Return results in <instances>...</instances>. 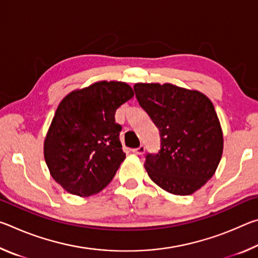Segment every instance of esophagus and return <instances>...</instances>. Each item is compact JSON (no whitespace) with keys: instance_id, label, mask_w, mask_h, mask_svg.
I'll return each instance as SVG.
<instances>
[{"instance_id":"34e87169","label":"esophagus","mask_w":258,"mask_h":258,"mask_svg":"<svg viewBox=\"0 0 258 258\" xmlns=\"http://www.w3.org/2000/svg\"><path fill=\"white\" fill-rule=\"evenodd\" d=\"M145 150H146L145 147L140 146L139 148H135V149H133L132 152H133V154H135V155H138V156H141V155L145 154Z\"/></svg>"}]
</instances>
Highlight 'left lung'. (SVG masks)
<instances>
[{"mask_svg": "<svg viewBox=\"0 0 258 258\" xmlns=\"http://www.w3.org/2000/svg\"><path fill=\"white\" fill-rule=\"evenodd\" d=\"M134 91L160 133L159 152L147 156L148 175L169 194L192 195L215 174L223 154V132L212 101L171 83H137Z\"/></svg>", "mask_w": 258, "mask_h": 258, "instance_id": "1", "label": "left lung"}]
</instances>
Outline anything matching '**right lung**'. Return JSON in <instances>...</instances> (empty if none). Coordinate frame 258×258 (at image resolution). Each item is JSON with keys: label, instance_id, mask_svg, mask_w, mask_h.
Masks as SVG:
<instances>
[{"label": "right lung", "instance_id": "right-lung-1", "mask_svg": "<svg viewBox=\"0 0 258 258\" xmlns=\"http://www.w3.org/2000/svg\"><path fill=\"white\" fill-rule=\"evenodd\" d=\"M133 97L127 83L99 81L61 100L43 152L51 176L63 190L89 197L110 183L126 157L115 113Z\"/></svg>", "mask_w": 258, "mask_h": 258}]
</instances>
